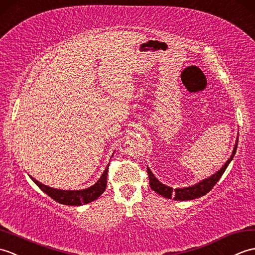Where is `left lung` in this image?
<instances>
[{
  "label": "left lung",
  "mask_w": 255,
  "mask_h": 255,
  "mask_svg": "<svg viewBox=\"0 0 255 255\" xmlns=\"http://www.w3.org/2000/svg\"><path fill=\"white\" fill-rule=\"evenodd\" d=\"M238 136H239V134H238ZM238 138L239 137H237L233 154H231L229 159L226 161L225 165L220 168V170H218L216 173L211 175V177L200 181L199 183L191 185V186H186V188H179V189L173 190L172 188H170V186L162 184L160 181L158 180L154 174H152L150 169L147 167V173H148L149 185H150L151 190L155 191L156 193H158L159 195L166 197V199H173L175 201H191V200H194V199H197V197H201L203 195L207 194L208 192L214 188V185L218 182V180L222 178L223 173L225 172L226 169H227L230 161L233 160V158L237 151V146H238Z\"/></svg>",
  "instance_id": "left-lung-1"
}]
</instances>
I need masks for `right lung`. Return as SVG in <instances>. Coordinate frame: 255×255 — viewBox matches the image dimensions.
Segmentation results:
<instances>
[{"label":"right lung","instance_id":"right-lung-1","mask_svg":"<svg viewBox=\"0 0 255 255\" xmlns=\"http://www.w3.org/2000/svg\"><path fill=\"white\" fill-rule=\"evenodd\" d=\"M113 156V155H112ZM108 167L105 169V171L101 174L99 180L94 185L89 186L87 189L83 190H60L50 188L48 185H44L41 182H39L36 179H33L31 175H29L30 179L35 182L39 189L43 191L44 193L49 195L51 199H53L55 202L60 203V204L70 205V206H81L87 203L93 202L97 200L98 197L104 193L107 186V177H108Z\"/></svg>","mask_w":255,"mask_h":255}]
</instances>
